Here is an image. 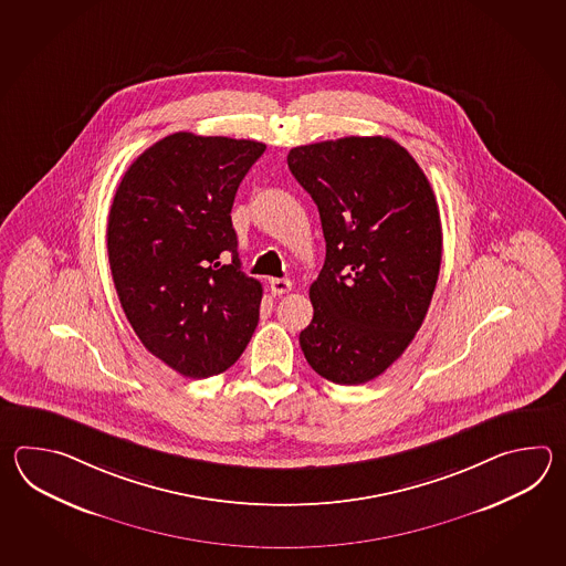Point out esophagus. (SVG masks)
<instances>
[{
    "label": "esophagus",
    "mask_w": 566,
    "mask_h": 566,
    "mask_svg": "<svg viewBox=\"0 0 566 566\" xmlns=\"http://www.w3.org/2000/svg\"><path fill=\"white\" fill-rule=\"evenodd\" d=\"M269 287H271L273 295H283V293L291 291V281L289 279H271Z\"/></svg>",
    "instance_id": "1"
}]
</instances>
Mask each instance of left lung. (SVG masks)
<instances>
[{
    "instance_id": "left-lung-1",
    "label": "left lung",
    "mask_w": 566,
    "mask_h": 566,
    "mask_svg": "<svg viewBox=\"0 0 566 566\" xmlns=\"http://www.w3.org/2000/svg\"><path fill=\"white\" fill-rule=\"evenodd\" d=\"M287 164L325 239L303 356L325 380L364 385L402 356L431 305L443 253L433 188L415 157L380 135L300 145Z\"/></svg>"
}]
</instances>
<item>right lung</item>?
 Wrapping results in <instances>:
<instances>
[{"instance_id":"1","label":"right lung","mask_w":566,"mask_h":566,"mask_svg":"<svg viewBox=\"0 0 566 566\" xmlns=\"http://www.w3.org/2000/svg\"><path fill=\"white\" fill-rule=\"evenodd\" d=\"M266 145L174 133L125 171L107 224L120 307L145 348L188 378L229 370L263 287L244 275L230 210Z\"/></svg>"}]
</instances>
